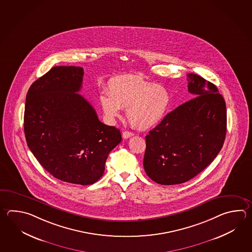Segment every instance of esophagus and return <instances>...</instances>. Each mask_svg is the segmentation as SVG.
Listing matches in <instances>:
<instances>
[{
	"label": "esophagus",
	"instance_id": "obj_1",
	"mask_svg": "<svg viewBox=\"0 0 252 252\" xmlns=\"http://www.w3.org/2000/svg\"><path fill=\"white\" fill-rule=\"evenodd\" d=\"M133 135H134V134L132 132H128V131H124L122 133V136H123L124 139H128L129 137H131Z\"/></svg>",
	"mask_w": 252,
	"mask_h": 252
}]
</instances>
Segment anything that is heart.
I'll return each mask as SVG.
<instances>
[{
  "label": "heart",
  "mask_w": 252,
  "mask_h": 252,
  "mask_svg": "<svg viewBox=\"0 0 252 252\" xmlns=\"http://www.w3.org/2000/svg\"><path fill=\"white\" fill-rule=\"evenodd\" d=\"M99 105L106 118L113 121L126 109L130 125L147 130L159 125L168 113L170 93L164 86L146 81L141 75H118L109 80L108 91L99 95Z\"/></svg>",
  "instance_id": "b5f03b06"
}]
</instances>
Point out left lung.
I'll return each instance as SVG.
<instances>
[{
	"mask_svg": "<svg viewBox=\"0 0 252 252\" xmlns=\"http://www.w3.org/2000/svg\"><path fill=\"white\" fill-rule=\"evenodd\" d=\"M193 97L167 114L145 136L144 168L160 185H176L205 170L221 151L226 135V105L218 89L188 74Z\"/></svg>",
	"mask_w": 252,
	"mask_h": 252,
	"instance_id": "1",
	"label": "left lung"
}]
</instances>
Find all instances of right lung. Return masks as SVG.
Here are the masks:
<instances>
[{"instance_id": "right-lung-1", "label": "right lung", "mask_w": 252, "mask_h": 252, "mask_svg": "<svg viewBox=\"0 0 252 252\" xmlns=\"http://www.w3.org/2000/svg\"><path fill=\"white\" fill-rule=\"evenodd\" d=\"M83 69L53 67L27 93L24 133L42 167L64 182L91 185L102 177L120 131L98 120L82 95Z\"/></svg>"}]
</instances>
